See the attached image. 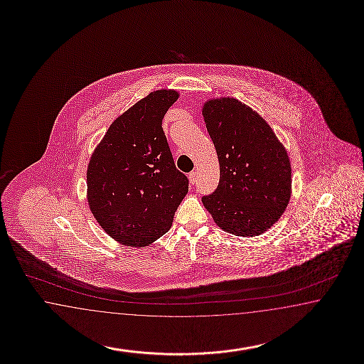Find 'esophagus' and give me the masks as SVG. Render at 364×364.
<instances>
[{"instance_id":"obj_1","label":"esophagus","mask_w":364,"mask_h":364,"mask_svg":"<svg viewBox=\"0 0 364 364\" xmlns=\"http://www.w3.org/2000/svg\"><path fill=\"white\" fill-rule=\"evenodd\" d=\"M188 178H189V183L193 186L194 183L197 181V172H196V171H192V172L189 173V176H188Z\"/></svg>"}]
</instances>
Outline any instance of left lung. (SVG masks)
I'll return each mask as SVG.
<instances>
[{
  "instance_id": "obj_1",
  "label": "left lung",
  "mask_w": 364,
  "mask_h": 364,
  "mask_svg": "<svg viewBox=\"0 0 364 364\" xmlns=\"http://www.w3.org/2000/svg\"><path fill=\"white\" fill-rule=\"evenodd\" d=\"M202 116L219 162L218 188L202 203L217 226L259 236L281 218L291 197L287 151L259 113L234 97L209 99Z\"/></svg>"
}]
</instances>
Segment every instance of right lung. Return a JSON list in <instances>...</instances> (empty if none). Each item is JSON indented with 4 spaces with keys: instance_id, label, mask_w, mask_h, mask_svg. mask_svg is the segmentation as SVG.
<instances>
[{
    "instance_id": "add662e5",
    "label": "right lung",
    "mask_w": 364,
    "mask_h": 364,
    "mask_svg": "<svg viewBox=\"0 0 364 364\" xmlns=\"http://www.w3.org/2000/svg\"><path fill=\"white\" fill-rule=\"evenodd\" d=\"M178 97L175 90L150 92L109 125L90 158V210L122 245L141 248L166 234L188 193L162 128Z\"/></svg>"
}]
</instances>
